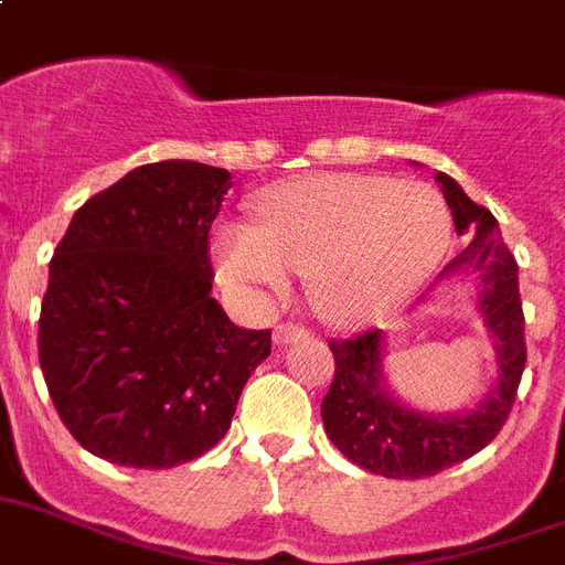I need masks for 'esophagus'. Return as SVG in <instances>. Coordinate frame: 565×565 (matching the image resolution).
<instances>
[{"label": "esophagus", "instance_id": "esophagus-1", "mask_svg": "<svg viewBox=\"0 0 565 565\" xmlns=\"http://www.w3.org/2000/svg\"><path fill=\"white\" fill-rule=\"evenodd\" d=\"M308 331L300 329V326H277V329H274V342H277V345H288V342L302 340Z\"/></svg>", "mask_w": 565, "mask_h": 565}]
</instances>
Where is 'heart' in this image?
<instances>
[{
    "mask_svg": "<svg viewBox=\"0 0 565 565\" xmlns=\"http://www.w3.org/2000/svg\"><path fill=\"white\" fill-rule=\"evenodd\" d=\"M451 243L446 202L423 182L369 173H317L279 182L254 225L216 231L223 286L263 300L306 274L308 300L337 329L399 311L428 282Z\"/></svg>",
    "mask_w": 565,
    "mask_h": 565,
    "instance_id": "1",
    "label": "heart"
}]
</instances>
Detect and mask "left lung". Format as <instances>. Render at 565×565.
<instances>
[{"label":"left lung","instance_id":"1","mask_svg":"<svg viewBox=\"0 0 565 565\" xmlns=\"http://www.w3.org/2000/svg\"><path fill=\"white\" fill-rule=\"evenodd\" d=\"M434 180L455 216V231L471 236L460 257L443 268L437 286L462 279L477 286L475 308L494 351V385L480 403L460 412H420L388 383L383 329L331 342L337 371L320 406L326 434L354 466L392 480L431 477L489 446L512 412L525 365L518 263L498 220L471 202L448 173L437 171Z\"/></svg>","mask_w":565,"mask_h":565}]
</instances>
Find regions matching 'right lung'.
Returning <instances> with one entry per match:
<instances>
[{
  "label": "right lung",
  "mask_w": 565,
  "mask_h": 565,
  "mask_svg": "<svg viewBox=\"0 0 565 565\" xmlns=\"http://www.w3.org/2000/svg\"><path fill=\"white\" fill-rule=\"evenodd\" d=\"M231 173L128 171L74 214L47 271L40 365L67 431L117 466L173 469L223 440L271 331L211 297L209 231Z\"/></svg>",
  "instance_id": "right-lung-1"
}]
</instances>
